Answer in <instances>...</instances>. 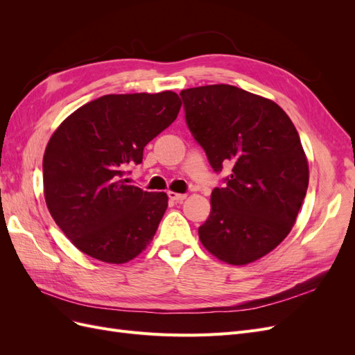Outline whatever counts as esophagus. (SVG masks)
Instances as JSON below:
<instances>
[{"label": "esophagus", "instance_id": "1", "mask_svg": "<svg viewBox=\"0 0 355 355\" xmlns=\"http://www.w3.org/2000/svg\"><path fill=\"white\" fill-rule=\"evenodd\" d=\"M168 198L171 201H184L187 198V194H178V192L168 191Z\"/></svg>", "mask_w": 355, "mask_h": 355}]
</instances>
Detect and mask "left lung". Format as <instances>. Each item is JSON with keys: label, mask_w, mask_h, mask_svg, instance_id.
<instances>
[{"label": "left lung", "mask_w": 355, "mask_h": 355, "mask_svg": "<svg viewBox=\"0 0 355 355\" xmlns=\"http://www.w3.org/2000/svg\"><path fill=\"white\" fill-rule=\"evenodd\" d=\"M180 98L213 171L231 170L211 191L200 240L223 262L250 263L287 237L306 196L308 161L297 130L277 103L235 85L187 89Z\"/></svg>", "instance_id": "left-lung-1"}]
</instances>
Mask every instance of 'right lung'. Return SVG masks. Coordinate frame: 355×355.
<instances>
[{"instance_id":"obj_1","label":"right lung","mask_w":355,"mask_h":355,"mask_svg":"<svg viewBox=\"0 0 355 355\" xmlns=\"http://www.w3.org/2000/svg\"><path fill=\"white\" fill-rule=\"evenodd\" d=\"M180 105L173 92L106 94L72 112L50 137L42 159L46 202L83 253L124 263L154 239L168 198L127 185L125 175Z\"/></svg>"}]
</instances>
